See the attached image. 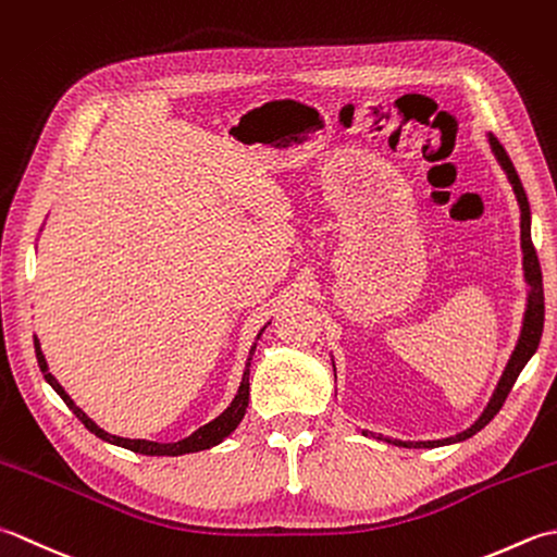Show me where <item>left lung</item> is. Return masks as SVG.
<instances>
[{
    "instance_id": "left-lung-1",
    "label": "left lung",
    "mask_w": 557,
    "mask_h": 557,
    "mask_svg": "<svg viewBox=\"0 0 557 557\" xmlns=\"http://www.w3.org/2000/svg\"><path fill=\"white\" fill-rule=\"evenodd\" d=\"M491 146L497 156V161L505 168V173L509 177V183L515 187V195L519 201V209H521V249H524V271H527V281L531 286V300H529V310L524 317V329H521V336H519V344L515 348L512 358L507 362V370L503 374L500 384H497V389L493 394L491 404L483 411V416L475 421L469 430H463L461 435L457 437H447V440H435V442H394V445H401V447H440V445H449V442H461L471 435L479 433L487 423L493 421V418L500 413V408L507 399V394L512 392L515 382L519 377V372L524 370V366L529 362V358L536 354V348L541 344V334H543V320H546V302H543V274H541V262H539V255H536V247H533L531 240V213H529V199H527V191L521 187V180L517 175V170L509 161V156L505 151V146L491 136ZM370 435V433H366ZM382 437V435H380ZM377 437V440H380ZM392 442V440H387Z\"/></svg>"
}]
</instances>
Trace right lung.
Segmentation results:
<instances>
[{
	"label": "right lung",
	"mask_w": 557,
	"mask_h": 557,
	"mask_svg": "<svg viewBox=\"0 0 557 557\" xmlns=\"http://www.w3.org/2000/svg\"><path fill=\"white\" fill-rule=\"evenodd\" d=\"M252 354H255V346H252ZM252 354H249V358H247V368H245V374H243V384H240V389H237V396L233 399V404H231L228 408H225V411H223L219 418H215V421H211V423H207V425H201V428L197 430V433H191L189 437L180 440V442H168V445H161V442L117 437V435L106 433V430H100V428H98L94 421H90V418L82 411V408H78V406L70 399V394H66V392L62 389V384L57 382V380L52 377V374L48 372V362H45V356H42L40 344H38V338H36V356H38V366H40V370H42V374H45V380H48V382L52 384V389L62 396L66 406L72 408L78 421H82L96 437L106 440V442H112V445H117V447H127V449H132V451L146 454V457H177V454L201 451V449H209V447H213V445H219V442H221L223 437H228V435L233 433V430L237 428V423L243 421V416H245V411H247V401H249V360H252Z\"/></svg>",
	"instance_id": "1"
}]
</instances>
